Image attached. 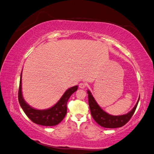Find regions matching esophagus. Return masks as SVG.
Instances as JSON below:
<instances>
[{
	"label": "esophagus",
	"instance_id": "1",
	"mask_svg": "<svg viewBox=\"0 0 154 154\" xmlns=\"http://www.w3.org/2000/svg\"><path fill=\"white\" fill-rule=\"evenodd\" d=\"M79 86L80 88H82V89H83V88H85L86 87V85H85V83L81 82L80 84H79Z\"/></svg>",
	"mask_w": 154,
	"mask_h": 154
}]
</instances>
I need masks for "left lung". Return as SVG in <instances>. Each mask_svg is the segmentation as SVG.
<instances>
[{
	"instance_id": "8db88e82",
	"label": "left lung",
	"mask_w": 154,
	"mask_h": 154,
	"mask_svg": "<svg viewBox=\"0 0 154 154\" xmlns=\"http://www.w3.org/2000/svg\"><path fill=\"white\" fill-rule=\"evenodd\" d=\"M88 103L92 117L97 123L104 128H116L125 125L134 115L139 100V98L134 108L128 113L122 116H112L105 112L99 104L97 103L90 90H88Z\"/></svg>"
}]
</instances>
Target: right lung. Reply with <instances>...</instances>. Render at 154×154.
<instances>
[{
	"mask_svg": "<svg viewBox=\"0 0 154 154\" xmlns=\"http://www.w3.org/2000/svg\"><path fill=\"white\" fill-rule=\"evenodd\" d=\"M78 88V86L69 88L54 106L46 109H37L31 107L24 100L22 93V73L19 89V102L26 115L34 123L47 126H55L63 120L67 113V102Z\"/></svg>",
	"mask_w": 154,
	"mask_h": 154,
	"instance_id": "right-lung-1",
	"label": "right lung"
}]
</instances>
